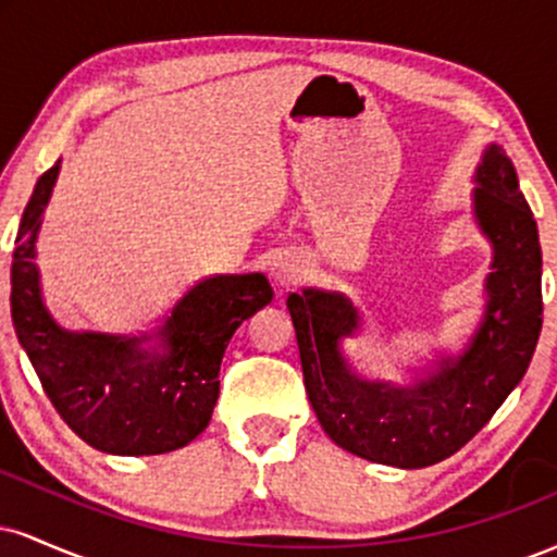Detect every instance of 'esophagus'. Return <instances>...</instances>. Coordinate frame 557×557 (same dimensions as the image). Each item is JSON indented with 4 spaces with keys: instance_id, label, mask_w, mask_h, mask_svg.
Listing matches in <instances>:
<instances>
[{
    "instance_id": "obj_1",
    "label": "esophagus",
    "mask_w": 557,
    "mask_h": 557,
    "mask_svg": "<svg viewBox=\"0 0 557 557\" xmlns=\"http://www.w3.org/2000/svg\"><path fill=\"white\" fill-rule=\"evenodd\" d=\"M300 274H304V264H300V259L296 257V253L290 251H280L274 253L272 261H270V277L274 287H290L296 285L300 280Z\"/></svg>"
}]
</instances>
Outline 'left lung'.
<instances>
[{"mask_svg": "<svg viewBox=\"0 0 557 557\" xmlns=\"http://www.w3.org/2000/svg\"><path fill=\"white\" fill-rule=\"evenodd\" d=\"M474 220L492 246L482 319L458 354L413 369L411 382L369 380L345 356L361 332L354 300L304 287L287 296L306 393L335 445L372 463L424 469L461 450L527 374L542 330V248L516 168L497 144L474 172Z\"/></svg>", "mask_w": 557, "mask_h": 557, "instance_id": "8db88e82", "label": "left lung"}]
</instances>
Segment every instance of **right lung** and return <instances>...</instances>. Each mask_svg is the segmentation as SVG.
<instances>
[{
  "label": "right lung",
  "instance_id": "1",
  "mask_svg": "<svg viewBox=\"0 0 557 557\" xmlns=\"http://www.w3.org/2000/svg\"><path fill=\"white\" fill-rule=\"evenodd\" d=\"M60 162L38 177L12 253V324L44 393L83 443L112 456H159L207 430L233 332L272 300L261 272L214 274L138 335L67 330L44 300L36 240Z\"/></svg>",
  "mask_w": 557,
  "mask_h": 557
}]
</instances>
